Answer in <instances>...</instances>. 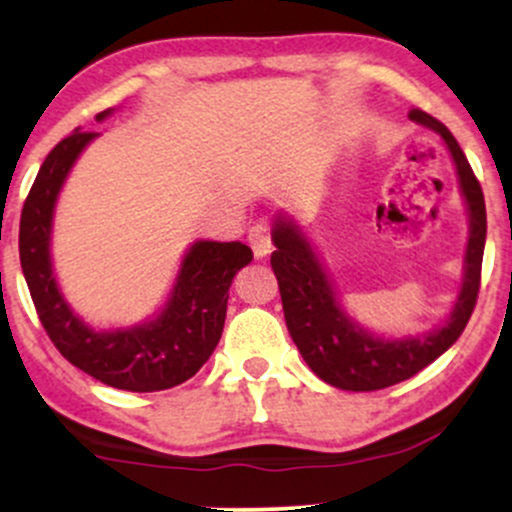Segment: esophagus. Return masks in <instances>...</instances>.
Returning <instances> with one entry per match:
<instances>
[{
  "instance_id": "esophagus-1",
  "label": "esophagus",
  "mask_w": 512,
  "mask_h": 512,
  "mask_svg": "<svg viewBox=\"0 0 512 512\" xmlns=\"http://www.w3.org/2000/svg\"><path fill=\"white\" fill-rule=\"evenodd\" d=\"M250 248L255 252V257H267L272 252V236H269V228L257 223V226L250 228Z\"/></svg>"
}]
</instances>
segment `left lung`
<instances>
[{"mask_svg": "<svg viewBox=\"0 0 512 512\" xmlns=\"http://www.w3.org/2000/svg\"><path fill=\"white\" fill-rule=\"evenodd\" d=\"M409 120L443 139L455 163L457 187L467 209V245L462 257V284L448 317L431 330L385 337L363 327L339 298L320 252L286 211L272 223V269L279 281L286 327L303 361L327 385L351 392H373L397 385L433 363L457 342L477 303L481 260L486 245V204L467 156L450 129L424 110H411Z\"/></svg>", "mask_w": 512, "mask_h": 512, "instance_id": "8db88e82", "label": "left lung"}]
</instances>
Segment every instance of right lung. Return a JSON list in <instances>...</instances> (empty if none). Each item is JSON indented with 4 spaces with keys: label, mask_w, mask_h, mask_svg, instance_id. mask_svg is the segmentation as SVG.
<instances>
[{
    "label": "right lung",
    "mask_w": 512,
    "mask_h": 512,
    "mask_svg": "<svg viewBox=\"0 0 512 512\" xmlns=\"http://www.w3.org/2000/svg\"><path fill=\"white\" fill-rule=\"evenodd\" d=\"M113 115V108L98 120ZM98 132L74 129L50 151L21 211L19 255L28 291L52 344L91 378L127 392H158L190 380L219 344L231 281L252 250L243 243L195 240L182 255L166 303L127 327L96 330L69 305L52 262V226L74 163Z\"/></svg>",
    "instance_id": "right-lung-1"
}]
</instances>
